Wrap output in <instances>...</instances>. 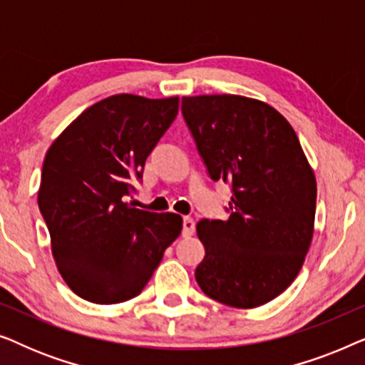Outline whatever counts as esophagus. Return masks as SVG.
<instances>
[{"label": "esophagus", "mask_w": 365, "mask_h": 365, "mask_svg": "<svg viewBox=\"0 0 365 365\" xmlns=\"http://www.w3.org/2000/svg\"><path fill=\"white\" fill-rule=\"evenodd\" d=\"M194 234V219L192 217H184L182 219V236L189 237Z\"/></svg>", "instance_id": "1"}]
</instances>
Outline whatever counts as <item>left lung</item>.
Returning <instances> with one entry per match:
<instances>
[{
  "mask_svg": "<svg viewBox=\"0 0 365 365\" xmlns=\"http://www.w3.org/2000/svg\"><path fill=\"white\" fill-rule=\"evenodd\" d=\"M182 114L214 181L229 182L227 221L202 219L196 281L214 301L252 309L276 299L311 246L317 184L277 109L239 94L184 96Z\"/></svg>",
  "mask_w": 365,
  "mask_h": 365,
  "instance_id": "obj_1",
  "label": "left lung"
}]
</instances>
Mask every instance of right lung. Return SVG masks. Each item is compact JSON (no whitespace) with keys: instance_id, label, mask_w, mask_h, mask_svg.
Instances as JSON below:
<instances>
[{"instance_id":"right-lung-1","label":"right lung","mask_w":365,"mask_h":365,"mask_svg":"<svg viewBox=\"0 0 365 365\" xmlns=\"http://www.w3.org/2000/svg\"><path fill=\"white\" fill-rule=\"evenodd\" d=\"M178 108V96H109L84 109L48 149L39 211L59 274L89 302L136 297L181 234L179 214L123 201Z\"/></svg>"}]
</instances>
